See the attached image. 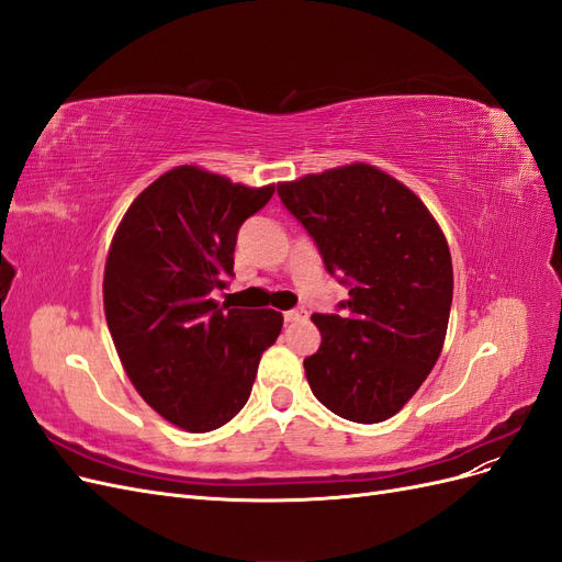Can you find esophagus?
Segmentation results:
<instances>
[{
	"label": "esophagus",
	"instance_id": "obj_1",
	"mask_svg": "<svg viewBox=\"0 0 562 562\" xmlns=\"http://www.w3.org/2000/svg\"><path fill=\"white\" fill-rule=\"evenodd\" d=\"M304 318H307V310H304V307H295V310L283 312L285 323H297V321H304Z\"/></svg>",
	"mask_w": 562,
	"mask_h": 562
}]
</instances>
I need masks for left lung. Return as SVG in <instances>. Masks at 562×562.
Wrapping results in <instances>:
<instances>
[{
  "instance_id": "8db88e82",
  "label": "left lung",
  "mask_w": 562,
  "mask_h": 562,
  "mask_svg": "<svg viewBox=\"0 0 562 562\" xmlns=\"http://www.w3.org/2000/svg\"><path fill=\"white\" fill-rule=\"evenodd\" d=\"M328 274L349 288L339 314H314L321 347L304 359L314 396L359 424L394 417L446 342L452 260L422 199L370 164L279 184Z\"/></svg>"
}]
</instances>
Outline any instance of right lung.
I'll return each mask as SVG.
<instances>
[{
  "label": "right lung",
  "mask_w": 562,
  "mask_h": 562,
  "mask_svg": "<svg viewBox=\"0 0 562 562\" xmlns=\"http://www.w3.org/2000/svg\"><path fill=\"white\" fill-rule=\"evenodd\" d=\"M274 194L178 166L135 196L105 262L103 302L128 380L176 427L206 434L246 405L260 356L277 342L274 310L211 297L234 277L236 234Z\"/></svg>",
  "instance_id": "1"
}]
</instances>
